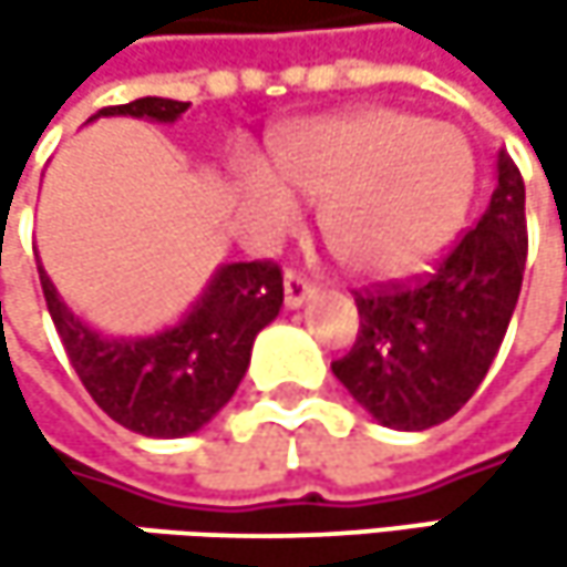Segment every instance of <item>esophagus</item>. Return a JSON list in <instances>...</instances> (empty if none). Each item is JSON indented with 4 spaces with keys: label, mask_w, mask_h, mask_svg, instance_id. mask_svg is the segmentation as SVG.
Listing matches in <instances>:
<instances>
[{
    "label": "esophagus",
    "mask_w": 567,
    "mask_h": 567,
    "mask_svg": "<svg viewBox=\"0 0 567 567\" xmlns=\"http://www.w3.org/2000/svg\"><path fill=\"white\" fill-rule=\"evenodd\" d=\"M315 295H318V288L308 282L305 276H298V272H288V276H285V305H288V308H301V305H308Z\"/></svg>",
    "instance_id": "1"
}]
</instances>
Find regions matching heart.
Wrapping results in <instances>:
<instances>
[{"label": "heart", "mask_w": 567, "mask_h": 567, "mask_svg": "<svg viewBox=\"0 0 567 567\" xmlns=\"http://www.w3.org/2000/svg\"><path fill=\"white\" fill-rule=\"evenodd\" d=\"M473 154L443 124L394 107H364L295 127L276 141V173L243 164L246 216L269 236L318 203L324 243L361 279H394L460 229L473 196Z\"/></svg>", "instance_id": "1"}]
</instances>
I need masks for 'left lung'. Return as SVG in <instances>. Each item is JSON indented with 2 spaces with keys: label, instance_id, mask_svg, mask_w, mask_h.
<instances>
[{
  "label": "left lung",
  "instance_id": "1",
  "mask_svg": "<svg viewBox=\"0 0 567 567\" xmlns=\"http://www.w3.org/2000/svg\"><path fill=\"white\" fill-rule=\"evenodd\" d=\"M525 183L506 151L483 219L410 285L358 291L361 331L331 364L381 426L430 430L483 384L509 328L525 272Z\"/></svg>",
  "mask_w": 567,
  "mask_h": 567
}]
</instances>
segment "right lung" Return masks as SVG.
Segmentation results:
<instances>
[{"instance_id":"obj_1","label":"right lung","mask_w":567,"mask_h":567,"mask_svg":"<svg viewBox=\"0 0 567 567\" xmlns=\"http://www.w3.org/2000/svg\"><path fill=\"white\" fill-rule=\"evenodd\" d=\"M189 101L137 97L104 107L97 117H141L173 124ZM87 121V124H91ZM39 279L68 361L94 403L121 426L176 440L203 430L246 378L256 334L282 308V272L272 262H226L199 298L154 334H104L58 295L39 259Z\"/></svg>"}]
</instances>
